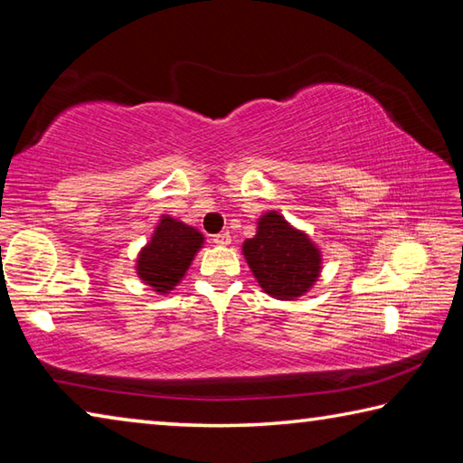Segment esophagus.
I'll return each mask as SVG.
<instances>
[{"mask_svg": "<svg viewBox=\"0 0 463 463\" xmlns=\"http://www.w3.org/2000/svg\"><path fill=\"white\" fill-rule=\"evenodd\" d=\"M218 247H226V245H231V234L229 232H221V234H214V239H213Z\"/></svg>", "mask_w": 463, "mask_h": 463, "instance_id": "1", "label": "esophagus"}]
</instances>
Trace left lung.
<instances>
[{"instance_id":"8db88e82","label":"left lung","mask_w":463,"mask_h":463,"mask_svg":"<svg viewBox=\"0 0 463 463\" xmlns=\"http://www.w3.org/2000/svg\"><path fill=\"white\" fill-rule=\"evenodd\" d=\"M242 255L263 292L278 300L307 294L323 269V255L312 239L276 210L257 221V234L242 242Z\"/></svg>"}]
</instances>
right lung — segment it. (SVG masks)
Here are the masks:
<instances>
[{
	"mask_svg": "<svg viewBox=\"0 0 463 463\" xmlns=\"http://www.w3.org/2000/svg\"><path fill=\"white\" fill-rule=\"evenodd\" d=\"M202 245L203 234L198 229L163 214L151 241L137 257V276L153 292L169 294L184 279Z\"/></svg>",
	"mask_w": 463,
	"mask_h": 463,
	"instance_id": "obj_1",
	"label": "right lung"
}]
</instances>
